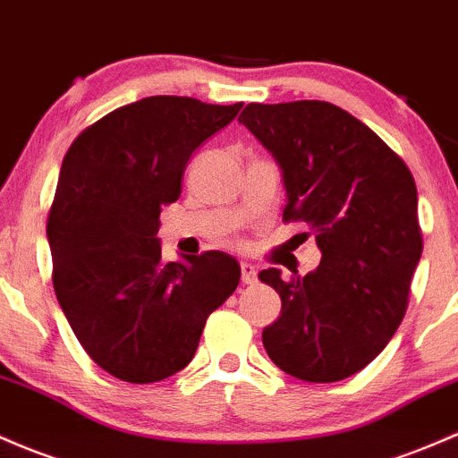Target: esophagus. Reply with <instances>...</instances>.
Returning a JSON list of instances; mask_svg holds the SVG:
<instances>
[{"label": "esophagus", "mask_w": 458, "mask_h": 458, "mask_svg": "<svg viewBox=\"0 0 458 458\" xmlns=\"http://www.w3.org/2000/svg\"><path fill=\"white\" fill-rule=\"evenodd\" d=\"M241 280L245 284H254L259 280V269L252 263H241Z\"/></svg>", "instance_id": "34e87169"}]
</instances>
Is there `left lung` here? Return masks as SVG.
<instances>
[{
  "mask_svg": "<svg viewBox=\"0 0 458 458\" xmlns=\"http://www.w3.org/2000/svg\"><path fill=\"white\" fill-rule=\"evenodd\" d=\"M274 156L284 221H304L321 260L306 276L259 274L283 300L263 330L269 359L306 383H335L369 365L398 330L421 256L409 167L374 130L330 102L248 104L239 114Z\"/></svg>",
  "mask_w": 458,
  "mask_h": 458,
  "instance_id": "1",
  "label": "left lung"
}]
</instances>
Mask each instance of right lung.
<instances>
[{
  "instance_id": "right-lung-1",
  "label": "right lung",
  "mask_w": 458,
  "mask_h": 458,
  "mask_svg": "<svg viewBox=\"0 0 458 458\" xmlns=\"http://www.w3.org/2000/svg\"><path fill=\"white\" fill-rule=\"evenodd\" d=\"M243 104L154 95L99 119L73 140L47 217L54 291L102 369L158 383L184 369L204 324L237 289L225 252L163 263L160 210L182 193L191 154Z\"/></svg>"
}]
</instances>
